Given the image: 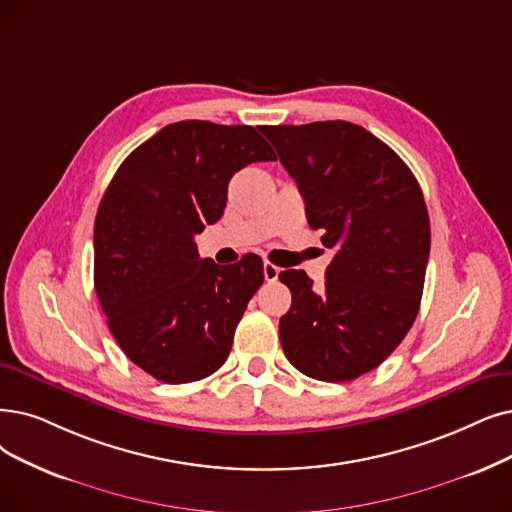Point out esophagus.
I'll list each match as a JSON object with an SVG mask.
<instances>
[{"mask_svg":"<svg viewBox=\"0 0 512 512\" xmlns=\"http://www.w3.org/2000/svg\"><path fill=\"white\" fill-rule=\"evenodd\" d=\"M262 271H264V281H275V279L279 277V271H281V269H277L275 264H271V262H264Z\"/></svg>","mask_w":512,"mask_h":512,"instance_id":"obj_1","label":"esophagus"}]
</instances>
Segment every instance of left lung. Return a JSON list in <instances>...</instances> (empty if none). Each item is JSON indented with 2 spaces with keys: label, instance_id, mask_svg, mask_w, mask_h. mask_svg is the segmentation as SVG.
Returning <instances> with one entry per match:
<instances>
[{
  "label": "left lung",
  "instance_id": "left-lung-1",
  "mask_svg": "<svg viewBox=\"0 0 512 512\" xmlns=\"http://www.w3.org/2000/svg\"><path fill=\"white\" fill-rule=\"evenodd\" d=\"M296 180L311 229L336 254L323 288L304 271L279 273L292 292L279 319L285 357L304 376L349 382L372 372L418 315L431 222L403 159L351 121L264 126Z\"/></svg>",
  "mask_w": 512,
  "mask_h": 512
}]
</instances>
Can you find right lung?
Wrapping results in <instances>:
<instances>
[{
  "mask_svg": "<svg viewBox=\"0 0 512 512\" xmlns=\"http://www.w3.org/2000/svg\"><path fill=\"white\" fill-rule=\"evenodd\" d=\"M275 159L252 126L187 119L115 172L94 222V288L121 351L155 380L195 382L227 361L262 260H201L195 235L222 216L235 172Z\"/></svg>",
  "mask_w": 512,
  "mask_h": 512,
  "instance_id": "right-lung-1",
  "label": "right lung"
}]
</instances>
